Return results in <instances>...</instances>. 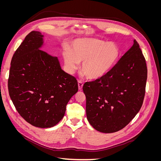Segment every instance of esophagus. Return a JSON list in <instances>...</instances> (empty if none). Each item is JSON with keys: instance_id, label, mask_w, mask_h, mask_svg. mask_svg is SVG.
I'll return each mask as SVG.
<instances>
[{"instance_id": "34e87169", "label": "esophagus", "mask_w": 161, "mask_h": 161, "mask_svg": "<svg viewBox=\"0 0 161 161\" xmlns=\"http://www.w3.org/2000/svg\"><path fill=\"white\" fill-rule=\"evenodd\" d=\"M78 86H79V89L81 90L82 88V86H83V82L81 80H79L78 81Z\"/></svg>"}]
</instances>
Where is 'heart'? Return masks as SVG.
I'll list each match as a JSON object with an SVG mask.
<instances>
[{
	"label": "heart",
	"instance_id": "b5f03b06",
	"mask_svg": "<svg viewBox=\"0 0 161 161\" xmlns=\"http://www.w3.org/2000/svg\"><path fill=\"white\" fill-rule=\"evenodd\" d=\"M62 57L66 71L72 75L79 69L89 79L103 77L113 69L120 57L119 47L115 43L97 38H79L73 40L70 48L65 46Z\"/></svg>",
	"mask_w": 161,
	"mask_h": 161
}]
</instances>
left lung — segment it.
I'll list each match as a JSON object with an SVG mask.
<instances>
[{"instance_id":"1","label":"left lung","mask_w":161,"mask_h":161,"mask_svg":"<svg viewBox=\"0 0 161 161\" xmlns=\"http://www.w3.org/2000/svg\"><path fill=\"white\" fill-rule=\"evenodd\" d=\"M147 80V63L134 40L133 46L108 75L84 84L90 124L103 133L115 132L125 127L142 105Z\"/></svg>"}]
</instances>
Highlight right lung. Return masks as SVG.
<instances>
[{
	"mask_svg": "<svg viewBox=\"0 0 161 161\" xmlns=\"http://www.w3.org/2000/svg\"><path fill=\"white\" fill-rule=\"evenodd\" d=\"M43 37L40 31L30 32L14 52L8 89L22 118L46 128L63 118L67 103L79 88L75 78L62 70L58 58L40 50Z\"/></svg>",
	"mask_w": 161,
	"mask_h": 161,
	"instance_id": "1",
	"label": "right lung"
}]
</instances>
